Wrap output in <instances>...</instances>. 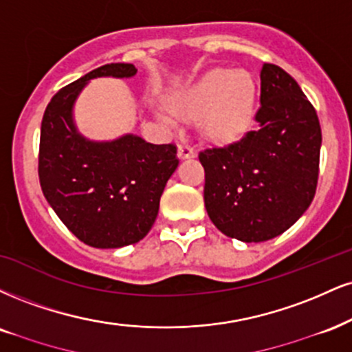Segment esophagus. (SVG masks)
<instances>
[{
    "label": "esophagus",
    "instance_id": "obj_1",
    "mask_svg": "<svg viewBox=\"0 0 352 352\" xmlns=\"http://www.w3.org/2000/svg\"><path fill=\"white\" fill-rule=\"evenodd\" d=\"M177 155H179V159H192L195 157V149L190 144H180Z\"/></svg>",
    "mask_w": 352,
    "mask_h": 352
}]
</instances>
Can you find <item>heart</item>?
Instances as JSON below:
<instances>
[{
	"label": "heart",
	"mask_w": 352,
	"mask_h": 352,
	"mask_svg": "<svg viewBox=\"0 0 352 352\" xmlns=\"http://www.w3.org/2000/svg\"><path fill=\"white\" fill-rule=\"evenodd\" d=\"M185 120H201L211 141L228 142L248 129L254 113V82L244 70L213 69L173 100Z\"/></svg>",
	"instance_id": "b5f03b06"
}]
</instances>
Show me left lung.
<instances>
[{
    "instance_id": "obj_1",
    "label": "left lung",
    "mask_w": 352,
    "mask_h": 352,
    "mask_svg": "<svg viewBox=\"0 0 352 352\" xmlns=\"http://www.w3.org/2000/svg\"><path fill=\"white\" fill-rule=\"evenodd\" d=\"M259 101V128L198 155L210 219L243 243H262L289 230L308 210L318 184L321 128L298 83L280 67L264 63Z\"/></svg>"
}]
</instances>
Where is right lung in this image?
Returning a JSON list of instances; mask_svg holds the SVG:
<instances>
[{"instance_id":"right-lung-1","label":"right lung","mask_w":352,"mask_h":352,"mask_svg":"<svg viewBox=\"0 0 352 352\" xmlns=\"http://www.w3.org/2000/svg\"><path fill=\"white\" fill-rule=\"evenodd\" d=\"M133 63H108L58 90L41 124L39 180L45 200L82 243L116 249L141 241L159 213L165 184L179 159L173 144L134 134L96 142L74 122V104L90 80L129 78Z\"/></svg>"}]
</instances>
